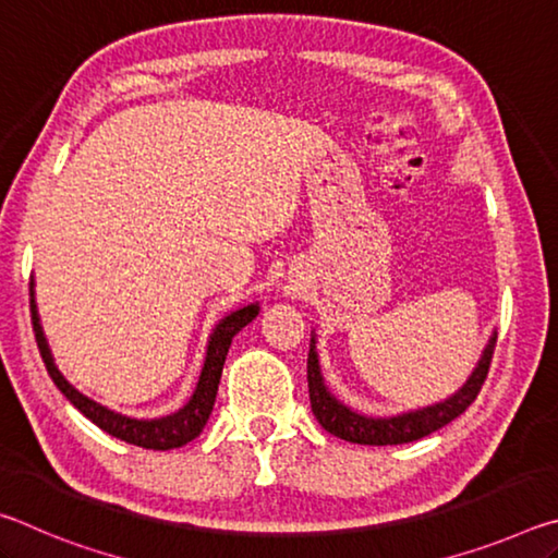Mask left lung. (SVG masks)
<instances>
[{
  "label": "left lung",
  "mask_w": 558,
  "mask_h": 558,
  "mask_svg": "<svg viewBox=\"0 0 558 558\" xmlns=\"http://www.w3.org/2000/svg\"><path fill=\"white\" fill-rule=\"evenodd\" d=\"M497 332L489 335L487 344L480 354L475 369L468 376V381L460 389L442 399L438 403L423 405V409L403 411L396 415H366L362 411H354L352 405L329 391L325 381L323 366H319L317 354V332L313 329L310 337V354H307V386H310V405H313L315 418L319 421L327 433L332 436L359 442V446H401V442H413L418 438L430 436L433 430L448 426L458 415L468 409V405L477 399L480 389H483L485 376L493 362Z\"/></svg>",
  "instance_id": "1"
}]
</instances>
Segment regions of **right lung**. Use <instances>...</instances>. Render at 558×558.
I'll return each instance as SVG.
<instances>
[{
  "instance_id": "add662e5",
  "label": "right lung",
  "mask_w": 558,
  "mask_h": 558,
  "mask_svg": "<svg viewBox=\"0 0 558 558\" xmlns=\"http://www.w3.org/2000/svg\"><path fill=\"white\" fill-rule=\"evenodd\" d=\"M29 295H32V323H34V332H36V344H39L46 372H49L53 384L59 386V391L75 405V409L86 415L88 421L96 423L100 430L110 433L112 438L130 442V446L147 448V450L182 448V446H186V442H192L196 436H199L214 411V401H216V391H219L223 362H226V354H229L233 337L239 335L245 325H251L260 313L258 302H251V305L233 310V313L223 315L219 319V325L211 329L209 342H206V356H204L199 381H196L194 393L189 396V401L182 405V409L169 413V415H159V418H132V415L118 413V411L108 409V405L88 399L86 393H81L59 372V366H56V362H53L51 347H49V342H46L39 307H36L34 278H32Z\"/></svg>"
}]
</instances>
